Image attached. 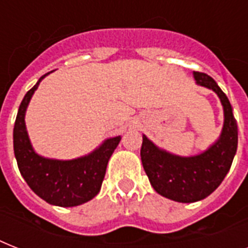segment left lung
<instances>
[{
	"instance_id": "8db88e82",
	"label": "left lung",
	"mask_w": 248,
	"mask_h": 248,
	"mask_svg": "<svg viewBox=\"0 0 248 248\" xmlns=\"http://www.w3.org/2000/svg\"><path fill=\"white\" fill-rule=\"evenodd\" d=\"M198 86L212 90L224 110V124L219 139L200 155H173L157 147L143 135L141 163L151 185L161 196L181 203L204 200L215 190L231 170L238 145V128L227 95L215 79L206 73H193Z\"/></svg>"
}]
</instances>
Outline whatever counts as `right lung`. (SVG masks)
<instances>
[{
	"mask_svg": "<svg viewBox=\"0 0 248 248\" xmlns=\"http://www.w3.org/2000/svg\"><path fill=\"white\" fill-rule=\"evenodd\" d=\"M50 73L42 76L21 100L14 126V153L21 176L37 196L54 206L75 207L100 192L107 165L121 136L105 139L91 153L75 159L46 158L38 155L29 140L25 112L40 82Z\"/></svg>",
	"mask_w": 248,
	"mask_h": 248,
	"instance_id": "obj_1",
	"label": "right lung"
}]
</instances>
